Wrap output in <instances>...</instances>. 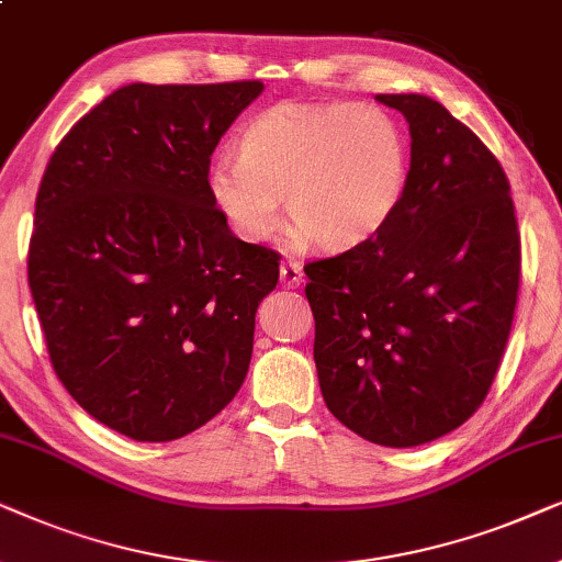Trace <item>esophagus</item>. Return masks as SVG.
I'll use <instances>...</instances> for the list:
<instances>
[{
    "label": "esophagus",
    "instance_id": "34e87169",
    "mask_svg": "<svg viewBox=\"0 0 562 562\" xmlns=\"http://www.w3.org/2000/svg\"><path fill=\"white\" fill-rule=\"evenodd\" d=\"M303 267L297 261H282L280 265V280L285 288H297L303 282Z\"/></svg>",
    "mask_w": 562,
    "mask_h": 562
}]
</instances>
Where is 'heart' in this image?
Wrapping results in <instances>:
<instances>
[{"instance_id":"1","label":"heart","mask_w":562,"mask_h":562,"mask_svg":"<svg viewBox=\"0 0 562 562\" xmlns=\"http://www.w3.org/2000/svg\"><path fill=\"white\" fill-rule=\"evenodd\" d=\"M411 146L403 125L378 104L280 102L246 125L238 156H215L207 192L244 241L280 226L290 246L321 241L344 251L378 236L408 190Z\"/></svg>"}]
</instances>
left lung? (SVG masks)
Returning a JSON list of instances; mask_svg holds the SVG:
<instances>
[{
    "instance_id": "obj_1",
    "label": "left lung",
    "mask_w": 562,
    "mask_h": 562,
    "mask_svg": "<svg viewBox=\"0 0 562 562\" xmlns=\"http://www.w3.org/2000/svg\"><path fill=\"white\" fill-rule=\"evenodd\" d=\"M411 133L403 205L370 241L305 267L318 385L368 442L418 447L465 424L504 357L519 293L508 179L426 94H378Z\"/></svg>"
}]
</instances>
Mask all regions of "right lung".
<instances>
[{"instance_id":"add662e5","label":"right lung","mask_w":562,"mask_h":562,"mask_svg":"<svg viewBox=\"0 0 562 562\" xmlns=\"http://www.w3.org/2000/svg\"><path fill=\"white\" fill-rule=\"evenodd\" d=\"M261 92V81L120 87L43 175L27 280L50 362L89 416L136 442L200 429L249 372L280 257L231 234L207 169Z\"/></svg>"}]
</instances>
